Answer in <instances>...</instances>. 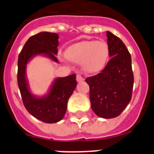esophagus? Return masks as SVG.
Segmentation results:
<instances>
[{"label":"esophagus","mask_w":154,"mask_h":154,"mask_svg":"<svg viewBox=\"0 0 154 154\" xmlns=\"http://www.w3.org/2000/svg\"><path fill=\"white\" fill-rule=\"evenodd\" d=\"M76 80H77V82H82V81H83L84 78L81 75L78 74L77 75H76Z\"/></svg>","instance_id":"esophagus-1"}]
</instances>
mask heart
I'll return each instance as SVG.
<instances>
[{
  "label": "heart",
  "instance_id": "heart-1",
  "mask_svg": "<svg viewBox=\"0 0 154 154\" xmlns=\"http://www.w3.org/2000/svg\"><path fill=\"white\" fill-rule=\"evenodd\" d=\"M109 49L104 41H84L73 44L65 51V57L75 63L82 62L85 72L93 73L105 67Z\"/></svg>",
  "mask_w": 154,
  "mask_h": 154
}]
</instances>
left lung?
<instances>
[{
    "label": "left lung",
    "instance_id": "left-lung-1",
    "mask_svg": "<svg viewBox=\"0 0 154 154\" xmlns=\"http://www.w3.org/2000/svg\"><path fill=\"white\" fill-rule=\"evenodd\" d=\"M110 60L101 72L89 77L92 109L101 118H115L131 100L133 73L131 56L121 39L106 31Z\"/></svg>",
    "mask_w": 154,
    "mask_h": 154
}]
</instances>
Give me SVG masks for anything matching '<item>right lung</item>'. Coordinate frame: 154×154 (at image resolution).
I'll list each match as a JSON object with an SVG mask.
<instances>
[{
  "label": "right lung",
  "mask_w": 154,
  "mask_h": 154,
  "mask_svg": "<svg viewBox=\"0 0 154 154\" xmlns=\"http://www.w3.org/2000/svg\"><path fill=\"white\" fill-rule=\"evenodd\" d=\"M58 35L43 31L29 38L24 44L17 62V84L23 103L34 117L46 123L62 120L67 109V103L76 87L75 74L55 79L49 91L43 96H36L29 89L26 78L27 64L37 55H43L58 62Z\"/></svg>",
  "instance_id": "right-lung-1"
}]
</instances>
